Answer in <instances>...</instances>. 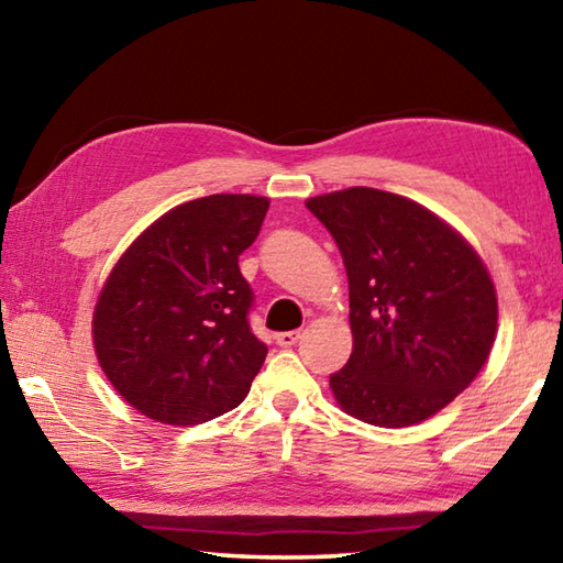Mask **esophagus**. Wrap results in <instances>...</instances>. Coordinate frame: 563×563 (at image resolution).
I'll return each instance as SVG.
<instances>
[{"instance_id": "esophagus-1", "label": "esophagus", "mask_w": 563, "mask_h": 563, "mask_svg": "<svg viewBox=\"0 0 563 563\" xmlns=\"http://www.w3.org/2000/svg\"><path fill=\"white\" fill-rule=\"evenodd\" d=\"M300 338H302L300 330H290V332H278V338L275 340H278L280 347H292Z\"/></svg>"}]
</instances>
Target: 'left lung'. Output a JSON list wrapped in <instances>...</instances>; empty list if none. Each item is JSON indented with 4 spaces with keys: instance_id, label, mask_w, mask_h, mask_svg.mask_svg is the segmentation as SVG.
Returning <instances> with one entry per match:
<instances>
[{
    "instance_id": "left-lung-1",
    "label": "left lung",
    "mask_w": 563,
    "mask_h": 563,
    "mask_svg": "<svg viewBox=\"0 0 563 563\" xmlns=\"http://www.w3.org/2000/svg\"><path fill=\"white\" fill-rule=\"evenodd\" d=\"M340 247L352 355L330 375L347 415L409 427L446 407L487 362L497 292L479 255L424 206L377 188L305 201Z\"/></svg>"
}]
</instances>
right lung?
I'll return each mask as SVG.
<instances>
[{"label":"right lung","instance_id":"add662e5","mask_svg":"<svg viewBox=\"0 0 563 563\" xmlns=\"http://www.w3.org/2000/svg\"><path fill=\"white\" fill-rule=\"evenodd\" d=\"M271 201L216 194L148 225L111 271L93 310V347L117 393L164 424H201L238 407L268 347L253 335V290L238 255Z\"/></svg>","mask_w":563,"mask_h":563}]
</instances>
